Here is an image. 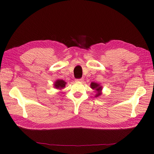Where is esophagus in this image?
Masks as SVG:
<instances>
[{"label": "esophagus", "instance_id": "obj_1", "mask_svg": "<svg viewBox=\"0 0 154 154\" xmlns=\"http://www.w3.org/2000/svg\"><path fill=\"white\" fill-rule=\"evenodd\" d=\"M83 78H80V79H76V81H79V82H83Z\"/></svg>", "mask_w": 154, "mask_h": 154}]
</instances>
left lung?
I'll use <instances>...</instances> for the list:
<instances>
[{
    "mask_svg": "<svg viewBox=\"0 0 154 154\" xmlns=\"http://www.w3.org/2000/svg\"><path fill=\"white\" fill-rule=\"evenodd\" d=\"M91 87L92 89H96V91H97V94H96V96H99L101 94V91H102V87L100 86L99 84H97L96 83H92L91 85Z\"/></svg>",
    "mask_w": 154,
    "mask_h": 154,
    "instance_id": "1",
    "label": "left lung"
}]
</instances>
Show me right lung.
Returning a JSON list of instances; mask_svg holds the SVG:
<instances>
[{
	"label": "right lung",
	"instance_id": "add662e5",
	"mask_svg": "<svg viewBox=\"0 0 154 154\" xmlns=\"http://www.w3.org/2000/svg\"><path fill=\"white\" fill-rule=\"evenodd\" d=\"M66 83L63 80H58L56 81V83H54L55 88H62L63 87H65Z\"/></svg>",
	"mask_w": 154,
	"mask_h": 154
}]
</instances>
